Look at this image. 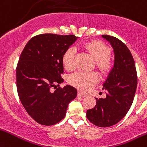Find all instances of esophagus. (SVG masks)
<instances>
[{
  "instance_id": "esophagus-1",
  "label": "esophagus",
  "mask_w": 147,
  "mask_h": 147,
  "mask_svg": "<svg viewBox=\"0 0 147 147\" xmlns=\"http://www.w3.org/2000/svg\"><path fill=\"white\" fill-rule=\"evenodd\" d=\"M78 96L82 97V98H84V97H86L87 95H86V94L83 93V92H78Z\"/></svg>"
}]
</instances>
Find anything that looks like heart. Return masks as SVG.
I'll use <instances>...</instances> for the list:
<instances>
[{"label":"heart","mask_w":147,"mask_h":147,"mask_svg":"<svg viewBox=\"0 0 147 147\" xmlns=\"http://www.w3.org/2000/svg\"><path fill=\"white\" fill-rule=\"evenodd\" d=\"M85 49L96 60V65L100 69H105L109 67L110 61L108 57L109 49L103 43L100 42H90L85 45ZM75 54L76 49L74 47H69L64 53L62 61L64 66L67 69H72L75 67ZM98 80V75L94 72L79 71L72 74L69 77L71 83L82 90L90 89Z\"/></svg>","instance_id":"b5f03b06"}]
</instances>
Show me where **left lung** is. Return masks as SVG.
Masks as SVG:
<instances>
[{"label":"left lung","mask_w":147,"mask_h":147,"mask_svg":"<svg viewBox=\"0 0 147 147\" xmlns=\"http://www.w3.org/2000/svg\"><path fill=\"white\" fill-rule=\"evenodd\" d=\"M113 49V66L102 84L105 98H95L96 105L87 111L88 120L99 127H109L120 121L133 102L137 86L134 60L130 50L117 38L102 35Z\"/></svg>","instance_id":"1"}]
</instances>
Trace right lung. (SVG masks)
<instances>
[{
	"label": "right lung",
	"instance_id": "add662e5",
	"mask_svg": "<svg viewBox=\"0 0 147 147\" xmlns=\"http://www.w3.org/2000/svg\"><path fill=\"white\" fill-rule=\"evenodd\" d=\"M78 37L74 35L44 34L31 38L21 52L16 67L19 99L28 114L45 126L56 124L66 116L69 102L78 94L76 88L66 85L62 57Z\"/></svg>",
	"mask_w": 147,
	"mask_h": 147
}]
</instances>
